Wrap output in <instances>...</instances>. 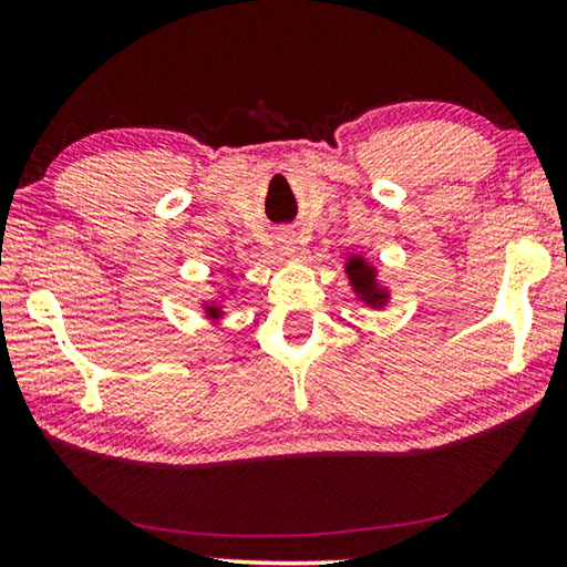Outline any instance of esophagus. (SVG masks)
Listing matches in <instances>:
<instances>
[{
    "mask_svg": "<svg viewBox=\"0 0 567 567\" xmlns=\"http://www.w3.org/2000/svg\"><path fill=\"white\" fill-rule=\"evenodd\" d=\"M280 249H282V252H295V239L292 237H282L280 239Z\"/></svg>",
    "mask_w": 567,
    "mask_h": 567,
    "instance_id": "esophagus-1",
    "label": "esophagus"
}]
</instances>
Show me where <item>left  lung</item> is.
<instances>
[{
	"label": "left lung",
	"instance_id": "left-lung-1",
	"mask_svg": "<svg viewBox=\"0 0 567 567\" xmlns=\"http://www.w3.org/2000/svg\"><path fill=\"white\" fill-rule=\"evenodd\" d=\"M344 272L350 277V287L354 295L360 297L364 305L370 307H385L390 300V292L378 282V272L364 257L350 255L348 262H344Z\"/></svg>",
	"mask_w": 567,
	"mask_h": 567
}]
</instances>
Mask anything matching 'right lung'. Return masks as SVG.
<instances>
[{
  "label": "right lung",
  "instance_id": "right-lung-1",
  "mask_svg": "<svg viewBox=\"0 0 567 567\" xmlns=\"http://www.w3.org/2000/svg\"><path fill=\"white\" fill-rule=\"evenodd\" d=\"M203 307H205L207 318H213V320H217V318H223V307H219L217 302H205Z\"/></svg>",
  "mask_w": 567,
  "mask_h": 567
}]
</instances>
